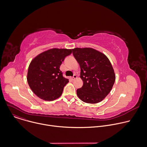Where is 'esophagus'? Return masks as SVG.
<instances>
[{
    "instance_id": "obj_1",
    "label": "esophagus",
    "mask_w": 147,
    "mask_h": 147,
    "mask_svg": "<svg viewBox=\"0 0 147 147\" xmlns=\"http://www.w3.org/2000/svg\"><path fill=\"white\" fill-rule=\"evenodd\" d=\"M77 78V76L76 74H74L72 77H71V80H74V79H76Z\"/></svg>"
}]
</instances>
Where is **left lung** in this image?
<instances>
[{
  "instance_id": "obj_1",
  "label": "left lung",
  "mask_w": 147,
  "mask_h": 147,
  "mask_svg": "<svg viewBox=\"0 0 147 147\" xmlns=\"http://www.w3.org/2000/svg\"><path fill=\"white\" fill-rule=\"evenodd\" d=\"M73 54L78 62L83 86L77 90L79 98L86 103L96 104L110 93L116 80L112 65L102 53L92 48H74Z\"/></svg>"
}]
</instances>
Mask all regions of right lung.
<instances>
[{
    "label": "right lung",
    "mask_w": 147,
    "mask_h": 147,
    "mask_svg": "<svg viewBox=\"0 0 147 147\" xmlns=\"http://www.w3.org/2000/svg\"><path fill=\"white\" fill-rule=\"evenodd\" d=\"M71 49L53 48L36 55L30 62L27 75L33 93L45 101H54L62 94L69 80L63 77L59 67Z\"/></svg>",
    "instance_id": "obj_1"
}]
</instances>
